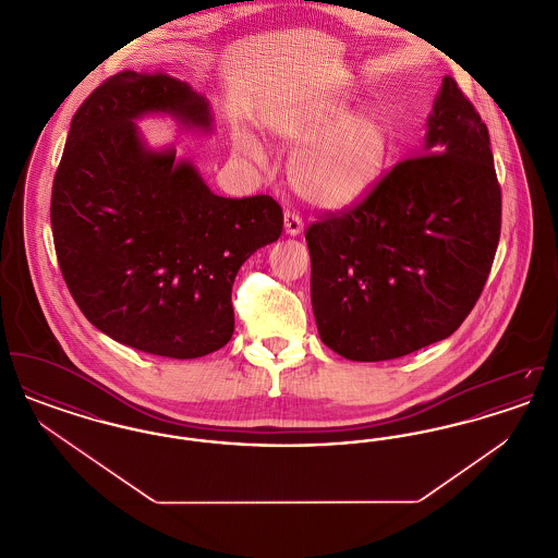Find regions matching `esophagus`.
Returning <instances> with one entry per match:
<instances>
[{
	"label": "esophagus",
	"instance_id": "obj_1",
	"mask_svg": "<svg viewBox=\"0 0 558 558\" xmlns=\"http://www.w3.org/2000/svg\"><path fill=\"white\" fill-rule=\"evenodd\" d=\"M284 230L291 236H299L303 232V219L296 213L291 211V209L284 211Z\"/></svg>",
	"mask_w": 558,
	"mask_h": 558
}]
</instances>
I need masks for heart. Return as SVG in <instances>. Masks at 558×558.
Returning <instances> with one entry per match:
<instances>
[{"label": "heart", "instance_id": "heart-1", "mask_svg": "<svg viewBox=\"0 0 558 558\" xmlns=\"http://www.w3.org/2000/svg\"><path fill=\"white\" fill-rule=\"evenodd\" d=\"M345 112V102L330 100L274 125L284 142L301 148L289 171L292 187L319 209H343L360 201L389 157L391 135L385 121L372 110ZM234 146L255 162L266 160L262 144L248 132L236 133Z\"/></svg>", "mask_w": 558, "mask_h": 558}]
</instances>
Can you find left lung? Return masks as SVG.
Wrapping results in <instances>:
<instances>
[{
    "instance_id": "1",
    "label": "left lung",
    "mask_w": 558,
    "mask_h": 558,
    "mask_svg": "<svg viewBox=\"0 0 558 558\" xmlns=\"http://www.w3.org/2000/svg\"><path fill=\"white\" fill-rule=\"evenodd\" d=\"M426 128L421 155L305 232L319 339L353 362L396 360L448 339L496 257L502 192L489 133L451 77Z\"/></svg>"
}]
</instances>
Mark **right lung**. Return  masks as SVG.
<instances>
[{
    "instance_id": "1",
    "label": "right lung",
    "mask_w": 558,
    "mask_h": 558,
    "mask_svg": "<svg viewBox=\"0 0 558 558\" xmlns=\"http://www.w3.org/2000/svg\"><path fill=\"white\" fill-rule=\"evenodd\" d=\"M169 112L209 132V102L165 73L123 71L81 105L56 169L53 246L83 316L117 343L173 360L226 345L240 266L282 234L267 196L213 194L175 150H148L135 119Z\"/></svg>"
}]
</instances>
